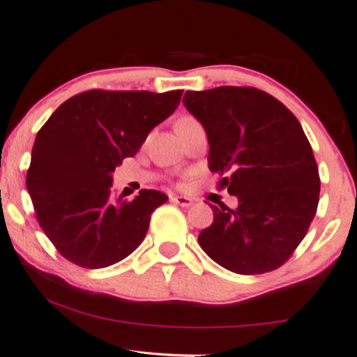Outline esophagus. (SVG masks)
I'll return each mask as SVG.
<instances>
[{"label":"esophagus","instance_id":"34e87169","mask_svg":"<svg viewBox=\"0 0 357 357\" xmlns=\"http://www.w3.org/2000/svg\"><path fill=\"white\" fill-rule=\"evenodd\" d=\"M172 202L181 205V207H190L194 204V200L188 197V195H172Z\"/></svg>","mask_w":357,"mask_h":357}]
</instances>
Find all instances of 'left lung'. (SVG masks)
Segmentation results:
<instances>
[{"label":"left lung","mask_w":357,"mask_h":357,"mask_svg":"<svg viewBox=\"0 0 357 357\" xmlns=\"http://www.w3.org/2000/svg\"><path fill=\"white\" fill-rule=\"evenodd\" d=\"M183 103L207 132L208 168L231 172L222 184L238 197L234 210L210 205L200 248L229 272H272L304 239L319 205V168L298 118L254 87L189 90Z\"/></svg>","instance_id":"left-lung-1"}]
</instances>
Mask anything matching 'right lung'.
<instances>
[{
    "label": "right lung",
    "instance_id": "obj_1",
    "mask_svg": "<svg viewBox=\"0 0 357 357\" xmlns=\"http://www.w3.org/2000/svg\"><path fill=\"white\" fill-rule=\"evenodd\" d=\"M181 95L87 90L59 105L38 130L26 184L40 227L64 259L103 268L142 243L150 215L168 197L142 189L129 202L116 199L113 172L173 114Z\"/></svg>",
    "mask_w": 357,
    "mask_h": 357
}]
</instances>
